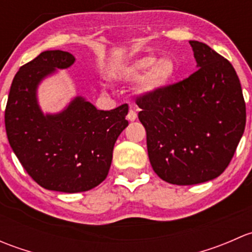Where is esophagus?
I'll return each instance as SVG.
<instances>
[{"label": "esophagus", "instance_id": "34e87169", "mask_svg": "<svg viewBox=\"0 0 252 252\" xmlns=\"http://www.w3.org/2000/svg\"><path fill=\"white\" fill-rule=\"evenodd\" d=\"M126 118H128V121L130 122H134L136 118H138V114H136V112L133 110V108H130L128 112V116H126Z\"/></svg>", "mask_w": 252, "mask_h": 252}]
</instances>
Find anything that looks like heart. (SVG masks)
I'll use <instances>...</instances> for the list:
<instances>
[{
  "label": "heart",
  "mask_w": 252,
  "mask_h": 252,
  "mask_svg": "<svg viewBox=\"0 0 252 252\" xmlns=\"http://www.w3.org/2000/svg\"><path fill=\"white\" fill-rule=\"evenodd\" d=\"M175 74L177 65L171 58L158 60L155 56H144L117 70L113 77L117 80L134 81L145 75L141 81V90L144 93H154L171 83Z\"/></svg>",
  "instance_id": "b5f03b06"
}]
</instances>
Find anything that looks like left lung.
I'll return each mask as SVG.
<instances>
[{"label": "left lung", "mask_w": 252, "mask_h": 252, "mask_svg": "<svg viewBox=\"0 0 252 252\" xmlns=\"http://www.w3.org/2000/svg\"><path fill=\"white\" fill-rule=\"evenodd\" d=\"M189 44L199 69L136 98L150 163L162 180L177 185L222 174L246 123L243 90L229 61L204 42Z\"/></svg>", "instance_id": "obj_1"}]
</instances>
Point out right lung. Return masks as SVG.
Here are the masks:
<instances>
[{"label":"right lung","mask_w":252,"mask_h":252,"mask_svg":"<svg viewBox=\"0 0 252 252\" xmlns=\"http://www.w3.org/2000/svg\"><path fill=\"white\" fill-rule=\"evenodd\" d=\"M75 62L69 52L44 51L19 68L4 112L7 138L28 174L53 191H88L107 177L117 139L128 126V105L100 111L75 96L57 113H44L41 81Z\"/></svg>","instance_id":"obj_1"}]
</instances>
